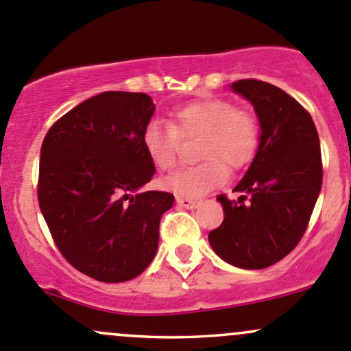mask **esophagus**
<instances>
[{
  "label": "esophagus",
  "instance_id": "34e87169",
  "mask_svg": "<svg viewBox=\"0 0 351 351\" xmlns=\"http://www.w3.org/2000/svg\"><path fill=\"white\" fill-rule=\"evenodd\" d=\"M177 204H179L180 207H186V209H195L199 204L197 199H192V197H182V195H177L176 197Z\"/></svg>",
  "mask_w": 351,
  "mask_h": 351
}]
</instances>
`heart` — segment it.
Segmentation results:
<instances>
[{
    "mask_svg": "<svg viewBox=\"0 0 351 351\" xmlns=\"http://www.w3.org/2000/svg\"><path fill=\"white\" fill-rule=\"evenodd\" d=\"M259 135V122L252 112L228 99H204L174 108L169 123H147L142 144L152 164L169 172L179 164L180 138L199 137L195 156L204 160L164 182L177 195L199 197L224 182L228 167L239 171L254 159Z\"/></svg>",
    "mask_w": 351,
    "mask_h": 351,
    "instance_id": "b5f03b06",
    "label": "heart"
}]
</instances>
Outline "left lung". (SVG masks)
Instances as JSON below:
<instances>
[{"instance_id": "obj_1", "label": "left lung", "mask_w": 351, "mask_h": 351, "mask_svg": "<svg viewBox=\"0 0 351 351\" xmlns=\"http://www.w3.org/2000/svg\"><path fill=\"white\" fill-rule=\"evenodd\" d=\"M232 90L254 105L261 138L234 187L244 195H217L224 221L209 232V243L229 265L263 269L288 256L306 231L322 191V149L310 112L281 88L246 78Z\"/></svg>"}]
</instances>
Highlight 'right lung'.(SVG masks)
I'll use <instances>...</instances> for the list:
<instances>
[{"label": "right lung", "instance_id": "1", "mask_svg": "<svg viewBox=\"0 0 351 351\" xmlns=\"http://www.w3.org/2000/svg\"><path fill=\"white\" fill-rule=\"evenodd\" d=\"M154 110L147 93H99L60 117L41 144V214L63 258L97 281L138 276L174 204L171 192H138L156 172L142 144Z\"/></svg>", "mask_w": 351, "mask_h": 351}]
</instances>
